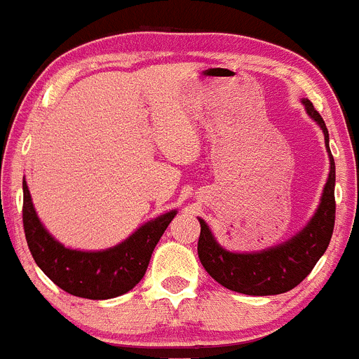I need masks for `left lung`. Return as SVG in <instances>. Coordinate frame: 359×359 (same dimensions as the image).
<instances>
[{
	"mask_svg": "<svg viewBox=\"0 0 359 359\" xmlns=\"http://www.w3.org/2000/svg\"><path fill=\"white\" fill-rule=\"evenodd\" d=\"M302 102L306 114L320 126L330 156L327 182L324 185L319 206L309 224L291 240L276 247L238 254L225 250L222 245H218L206 222L199 218L201 236L197 254L201 264L210 273L211 278L231 291L250 296H271L291 291L306 278L330 245L335 227V160L330 151V134L326 123L313 109L309 98H303Z\"/></svg>",
	"mask_w": 359,
	"mask_h": 359,
	"instance_id": "1",
	"label": "left lung"
}]
</instances>
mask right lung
Here are the masks:
<instances>
[{"instance_id":"right-lung-1","label":"right lung","mask_w":359,"mask_h":359,"mask_svg":"<svg viewBox=\"0 0 359 359\" xmlns=\"http://www.w3.org/2000/svg\"><path fill=\"white\" fill-rule=\"evenodd\" d=\"M22 224L36 266L68 294L109 299L134 289L148 269L153 250L177 211H167L135 231L116 247L98 252L72 250L54 240L40 218L26 182H22Z\"/></svg>"}]
</instances>
